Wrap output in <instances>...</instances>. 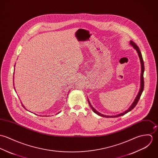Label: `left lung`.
Listing matches in <instances>:
<instances>
[{
  "instance_id": "left-lung-1",
  "label": "left lung",
  "mask_w": 158,
  "mask_h": 158,
  "mask_svg": "<svg viewBox=\"0 0 158 158\" xmlns=\"http://www.w3.org/2000/svg\"><path fill=\"white\" fill-rule=\"evenodd\" d=\"M130 44L136 50V52H137V53H138V56H139V59H140V64H141V75H140V90H139V93H138V95H137V96H136V99H135V101H134V102H133V103L132 104V105H131L130 106V108L128 109V110H127L126 111H125L124 112H123L122 113H120V114H118V115H116V116H106V115H104V114H101V113H100L99 112H98V111H96L93 106H92V105H91V104L89 103V100L88 99V103H89V105L90 106V107H91V108L92 109V110L95 113H96L98 115H99V116H102V117H104V118H117V117H119V116H123V115H124V114H125L126 113H127L128 112H129L130 111H131V110H132L135 106H136V105H137V104H138V101H139V99H140V96H141V94H142V91H143V87H144V81H143V72H144V64H143V59H142V54H141V53H140V50H139V47L136 45V44L134 42H133V41H130Z\"/></svg>"
}]
</instances>
